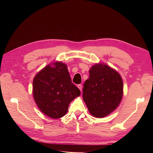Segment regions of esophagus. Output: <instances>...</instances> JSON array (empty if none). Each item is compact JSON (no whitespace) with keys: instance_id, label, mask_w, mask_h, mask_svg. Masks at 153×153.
<instances>
[{"instance_id":"1","label":"esophagus","mask_w":153,"mask_h":153,"mask_svg":"<svg viewBox=\"0 0 153 153\" xmlns=\"http://www.w3.org/2000/svg\"><path fill=\"white\" fill-rule=\"evenodd\" d=\"M77 87H78V89H79L80 90V91L82 92V85L81 84H78V85H77Z\"/></svg>"}]
</instances>
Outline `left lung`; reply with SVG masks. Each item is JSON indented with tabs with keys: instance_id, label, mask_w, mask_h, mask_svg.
I'll use <instances>...</instances> for the list:
<instances>
[{
	"instance_id": "left-lung-1",
	"label": "left lung",
	"mask_w": 153,
	"mask_h": 153,
	"mask_svg": "<svg viewBox=\"0 0 153 153\" xmlns=\"http://www.w3.org/2000/svg\"><path fill=\"white\" fill-rule=\"evenodd\" d=\"M123 94V82L117 71L102 63L90 69L82 96L92 115L102 118L112 113L121 103Z\"/></svg>"
}]
</instances>
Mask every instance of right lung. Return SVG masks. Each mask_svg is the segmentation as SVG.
Masks as SVG:
<instances>
[{"label":"right lung","instance_id":"1","mask_svg":"<svg viewBox=\"0 0 153 153\" xmlns=\"http://www.w3.org/2000/svg\"><path fill=\"white\" fill-rule=\"evenodd\" d=\"M80 95L79 89L71 82L66 64L61 62L48 64L34 76L35 102L41 112L51 118L63 117L69 103Z\"/></svg>","mask_w":153,"mask_h":153}]
</instances>
